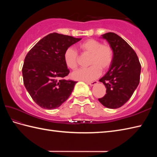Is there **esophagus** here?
Returning <instances> with one entry per match:
<instances>
[{
    "label": "esophagus",
    "instance_id": "1",
    "mask_svg": "<svg viewBox=\"0 0 157 157\" xmlns=\"http://www.w3.org/2000/svg\"><path fill=\"white\" fill-rule=\"evenodd\" d=\"M87 84H89L90 86H94L96 84H98V81H94V82H87Z\"/></svg>",
    "mask_w": 157,
    "mask_h": 157
}]
</instances>
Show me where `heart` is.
I'll list each match as a JSON object with an SVG mask.
<instances>
[{
    "label": "heart",
    "mask_w": 157,
    "mask_h": 157,
    "mask_svg": "<svg viewBox=\"0 0 157 157\" xmlns=\"http://www.w3.org/2000/svg\"><path fill=\"white\" fill-rule=\"evenodd\" d=\"M79 51L82 54L90 55L88 64L86 68H81L72 73V78L77 80L91 82L100 76L101 69L107 70L113 61V50L109 44L102 43L96 39H88L79 45ZM66 65L71 69L78 67L79 55L72 47L65 50L63 55Z\"/></svg>",
    "instance_id": "1"
}]
</instances>
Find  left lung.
I'll list each match as a JSON object with an SVG mask.
<instances>
[{
  "instance_id": "8db88e82",
  "label": "left lung",
  "mask_w": 157,
  "mask_h": 157,
  "mask_svg": "<svg viewBox=\"0 0 157 157\" xmlns=\"http://www.w3.org/2000/svg\"><path fill=\"white\" fill-rule=\"evenodd\" d=\"M113 50V61L107 73L100 79L106 94L98 98L110 109L121 107L129 101L140 82L141 65L136 52L117 34L109 32L102 35Z\"/></svg>"
}]
</instances>
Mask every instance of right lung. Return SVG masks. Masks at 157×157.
Masks as SVG:
<instances>
[{"mask_svg": "<svg viewBox=\"0 0 157 157\" xmlns=\"http://www.w3.org/2000/svg\"><path fill=\"white\" fill-rule=\"evenodd\" d=\"M80 40L52 33L36 43L25 56L23 84L40 107L58 108L71 95L77 82L63 79L69 73L63 55L67 48Z\"/></svg>", "mask_w": 157, "mask_h": 157, "instance_id": "obj_1", "label": "right lung"}]
</instances>
